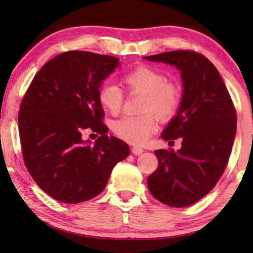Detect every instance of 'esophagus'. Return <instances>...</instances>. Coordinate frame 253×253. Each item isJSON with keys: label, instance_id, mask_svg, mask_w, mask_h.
<instances>
[{"label": "esophagus", "instance_id": "obj_1", "mask_svg": "<svg viewBox=\"0 0 253 253\" xmlns=\"http://www.w3.org/2000/svg\"><path fill=\"white\" fill-rule=\"evenodd\" d=\"M131 151H132V153H133L134 155H140V154L143 153V152H144L143 148H141V147H138V146H133V147H132V150H131Z\"/></svg>", "mask_w": 253, "mask_h": 253}]
</instances>
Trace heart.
<instances>
[{"label":"heart","mask_w":253,"mask_h":253,"mask_svg":"<svg viewBox=\"0 0 253 253\" xmlns=\"http://www.w3.org/2000/svg\"><path fill=\"white\" fill-rule=\"evenodd\" d=\"M123 83L130 91L144 93L141 110L146 114L115 120L112 123V130L127 143L143 145L158 126L157 116L151 112H154L162 121L171 119L179 107L181 91L174 83L166 82V77L160 71L147 65H139L126 72ZM123 98L122 89L112 83H105L99 88V103L113 115L122 108Z\"/></svg>","instance_id":"b5f03b06"}]
</instances>
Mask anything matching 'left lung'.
I'll return each mask as SVG.
<instances>
[{"label":"left lung","instance_id":"left-lung-1","mask_svg":"<svg viewBox=\"0 0 253 253\" xmlns=\"http://www.w3.org/2000/svg\"><path fill=\"white\" fill-rule=\"evenodd\" d=\"M144 58L175 67L183 88L177 112L161 133L165 140L182 138V147L154 152L159 166L147 186L166 205L189 206L205 197L222 175L236 134V112L219 71L203 55L176 50Z\"/></svg>","mask_w":253,"mask_h":253}]
</instances>
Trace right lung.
I'll return each mask as SVG.
<instances>
[{
	"label": "right lung",
	"instance_id": "1",
	"mask_svg": "<svg viewBox=\"0 0 253 253\" xmlns=\"http://www.w3.org/2000/svg\"><path fill=\"white\" fill-rule=\"evenodd\" d=\"M117 57L67 51L47 62L24 96L18 115L24 162L48 196L67 204L94 198L113 168L130 154L126 143L108 136L98 92L120 67ZM86 129L101 134L94 143Z\"/></svg>",
	"mask_w": 253,
	"mask_h": 253
}]
</instances>
